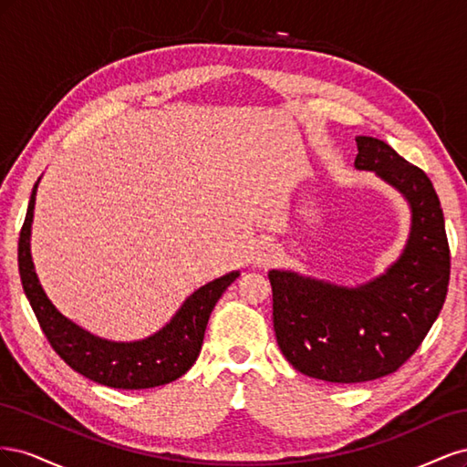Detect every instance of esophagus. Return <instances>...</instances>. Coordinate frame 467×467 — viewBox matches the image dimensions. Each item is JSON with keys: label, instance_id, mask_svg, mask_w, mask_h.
I'll return each mask as SVG.
<instances>
[{"label": "esophagus", "instance_id": "34e87169", "mask_svg": "<svg viewBox=\"0 0 467 467\" xmlns=\"http://www.w3.org/2000/svg\"><path fill=\"white\" fill-rule=\"evenodd\" d=\"M276 255H278V251H276V247L273 244L261 242L257 245L255 255H253V263H255V266H268L271 263H275Z\"/></svg>", "mask_w": 467, "mask_h": 467}]
</instances>
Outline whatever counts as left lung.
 Returning <instances> with one entry per match:
<instances>
[{
	"mask_svg": "<svg viewBox=\"0 0 467 467\" xmlns=\"http://www.w3.org/2000/svg\"><path fill=\"white\" fill-rule=\"evenodd\" d=\"M357 148L355 165L376 171L411 204V237L401 259L357 290L268 273L282 355L298 372L333 384L398 372L425 341L450 282L444 214L427 173L378 138L358 136Z\"/></svg>",
	"mask_w": 467,
	"mask_h": 467,
	"instance_id": "obj_1",
	"label": "left lung"
}]
</instances>
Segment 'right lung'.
Masks as SVG:
<instances>
[{"instance_id": "right-lung-1", "label": "right lung", "mask_w": 467, "mask_h": 467, "mask_svg": "<svg viewBox=\"0 0 467 467\" xmlns=\"http://www.w3.org/2000/svg\"><path fill=\"white\" fill-rule=\"evenodd\" d=\"M36 185L19 234L17 259L25 296L56 355L78 374L117 389H146L181 378L199 357L212 309L239 273L225 275L196 290L171 323L146 341L110 343L93 337L66 319L38 285L29 249Z\"/></svg>"}]
</instances>
